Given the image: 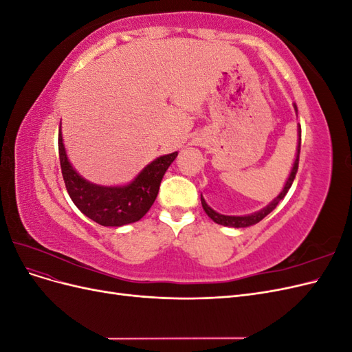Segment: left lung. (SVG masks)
Wrapping results in <instances>:
<instances>
[{
    "label": "left lung",
    "mask_w": 352,
    "mask_h": 352,
    "mask_svg": "<svg viewBox=\"0 0 352 352\" xmlns=\"http://www.w3.org/2000/svg\"><path fill=\"white\" fill-rule=\"evenodd\" d=\"M294 107L296 110V105H294ZM300 151H301V126H300V141H298L296 157H295V162H294V166H292V170H291V175H289V177H287L286 184H285V186L282 189V192L278 197H276L267 207H264L260 211H255V212H252V214H247V216H225V214H220V212L212 210L207 204L206 199L202 198V195H201V204H202V208H204V211L207 212V216L212 221H216L217 225L229 226V228H248V226L255 225V223L261 221L265 216L270 214V212L276 208V206H278L279 202L285 198V195L287 194V190H289V188L292 186L295 175L298 172V163H300Z\"/></svg>",
    "instance_id": "obj_1"
}]
</instances>
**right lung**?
Here are the masks:
<instances>
[{
  "mask_svg": "<svg viewBox=\"0 0 352 352\" xmlns=\"http://www.w3.org/2000/svg\"><path fill=\"white\" fill-rule=\"evenodd\" d=\"M58 155L63 179L74 206L101 226L119 228L141 220L146 214L157 198L166 170L175 162L177 153L155 158L131 184L123 186H101L83 179L69 162L61 129L58 131Z\"/></svg>",
  "mask_w": 352,
  "mask_h": 352,
  "instance_id": "right-lung-1",
  "label": "right lung"
}]
</instances>
